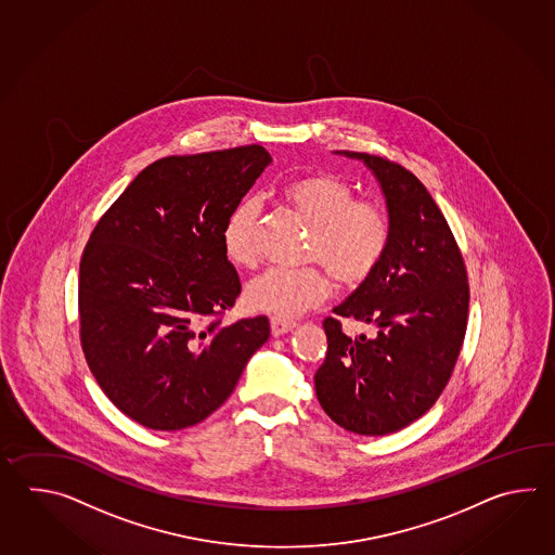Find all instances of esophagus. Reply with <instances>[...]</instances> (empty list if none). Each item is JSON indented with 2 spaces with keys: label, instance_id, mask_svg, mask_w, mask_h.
I'll return each mask as SVG.
<instances>
[{
  "label": "esophagus",
  "instance_id": "1",
  "mask_svg": "<svg viewBox=\"0 0 555 555\" xmlns=\"http://www.w3.org/2000/svg\"><path fill=\"white\" fill-rule=\"evenodd\" d=\"M270 327H272L273 337H280L283 333L294 330L295 321H289V319L272 318L270 319Z\"/></svg>",
  "mask_w": 555,
  "mask_h": 555
}]
</instances>
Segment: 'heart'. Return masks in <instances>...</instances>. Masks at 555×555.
Returning a JSON list of instances; mask_svg holds the SVG:
<instances>
[{
    "label": "heart",
    "instance_id": "b5f03b06",
    "mask_svg": "<svg viewBox=\"0 0 555 555\" xmlns=\"http://www.w3.org/2000/svg\"><path fill=\"white\" fill-rule=\"evenodd\" d=\"M282 198L311 225L307 260L319 261L343 287H359L377 272L387 254L390 225L375 202L357 198L353 184L331 172H313L283 184ZM261 204L246 196L222 228L228 260L251 266L258 258ZM330 295V278L318 266L301 270L268 268L251 278L246 301L254 311L289 319Z\"/></svg>",
    "mask_w": 555,
    "mask_h": 555
}]
</instances>
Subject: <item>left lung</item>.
Masks as SVG:
<instances>
[{
    "instance_id": "left-lung-1",
    "label": "left lung",
    "mask_w": 555,
    "mask_h": 555,
    "mask_svg": "<svg viewBox=\"0 0 555 555\" xmlns=\"http://www.w3.org/2000/svg\"><path fill=\"white\" fill-rule=\"evenodd\" d=\"M380 182L390 240L377 272L335 307L339 318L375 327L343 333L327 318V354L315 392L331 421L354 435L383 437L411 425L437 402L461 354L468 325V273L444 214L425 184L385 156L349 153Z\"/></svg>"
}]
</instances>
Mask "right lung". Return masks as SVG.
Returning <instances> with one entry per match:
<instances>
[{"label":"right lung","mask_w":555,"mask_h":555,"mask_svg":"<svg viewBox=\"0 0 555 555\" xmlns=\"http://www.w3.org/2000/svg\"><path fill=\"white\" fill-rule=\"evenodd\" d=\"M270 163L260 144L166 156L94 225L79 266L81 347L99 387L139 425H198L268 341L263 315L222 323L242 292L222 228Z\"/></svg>","instance_id":"1"}]
</instances>
